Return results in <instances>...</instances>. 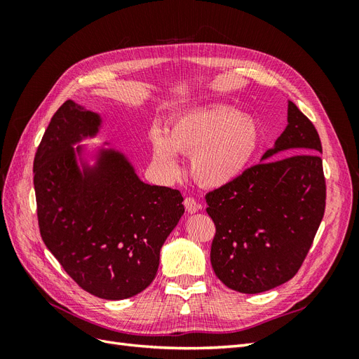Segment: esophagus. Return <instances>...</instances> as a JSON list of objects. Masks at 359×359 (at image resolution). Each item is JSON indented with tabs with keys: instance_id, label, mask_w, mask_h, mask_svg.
<instances>
[{
	"instance_id": "34e87169",
	"label": "esophagus",
	"mask_w": 359,
	"mask_h": 359,
	"mask_svg": "<svg viewBox=\"0 0 359 359\" xmlns=\"http://www.w3.org/2000/svg\"><path fill=\"white\" fill-rule=\"evenodd\" d=\"M184 206H186L187 212H190V214H194L201 210V205L196 202V199L190 198V196L184 199Z\"/></svg>"
}]
</instances>
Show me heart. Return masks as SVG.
Listing matches in <instances>:
<instances>
[{
  "mask_svg": "<svg viewBox=\"0 0 359 359\" xmlns=\"http://www.w3.org/2000/svg\"><path fill=\"white\" fill-rule=\"evenodd\" d=\"M260 145V128L252 116L231 107L211 106L175 116L166 132L149 130L151 160L165 178L180 175L177 153L191 154L193 178L206 189H222L240 178Z\"/></svg>",
  "mask_w": 359,
  "mask_h": 359,
  "instance_id": "1",
  "label": "heart"
}]
</instances>
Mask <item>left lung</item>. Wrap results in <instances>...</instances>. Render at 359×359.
<instances>
[{
	"label": "left lung",
	"mask_w": 359,
	"mask_h": 359,
	"mask_svg": "<svg viewBox=\"0 0 359 359\" xmlns=\"http://www.w3.org/2000/svg\"><path fill=\"white\" fill-rule=\"evenodd\" d=\"M322 144L313 123L287 103V126L259 165L206 193L215 224L211 265L223 283L260 293L298 273L325 212ZM277 154L287 158L274 161Z\"/></svg>",
	"instance_id": "1"
}]
</instances>
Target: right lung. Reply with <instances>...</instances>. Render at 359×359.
I'll return each instance as SVG.
<instances>
[{
  "label": "right lung",
  "instance_id": "add662e5",
  "mask_svg": "<svg viewBox=\"0 0 359 359\" xmlns=\"http://www.w3.org/2000/svg\"><path fill=\"white\" fill-rule=\"evenodd\" d=\"M100 126L99 114L73 100L52 116L34 157L37 219L43 243L76 283L118 301L154 280L184 199L178 190L140 181L114 148H100L90 166L83 147L73 145L94 137Z\"/></svg>",
  "mask_w": 359,
  "mask_h": 359
}]
</instances>
